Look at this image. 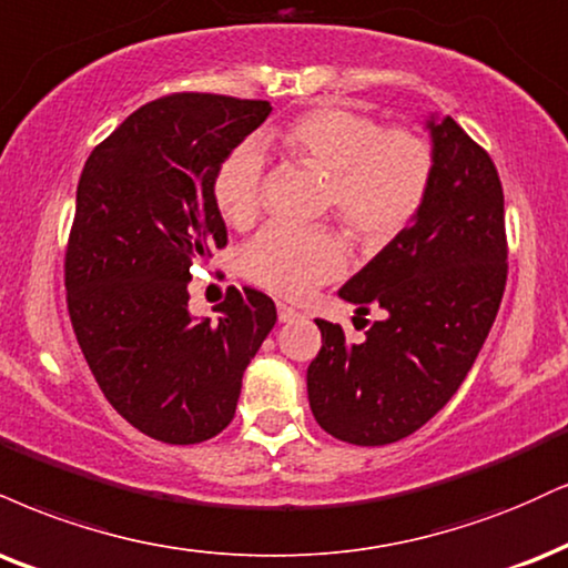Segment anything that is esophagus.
Listing matches in <instances>:
<instances>
[{
	"label": "esophagus",
	"mask_w": 568,
	"mask_h": 568,
	"mask_svg": "<svg viewBox=\"0 0 568 568\" xmlns=\"http://www.w3.org/2000/svg\"><path fill=\"white\" fill-rule=\"evenodd\" d=\"M277 317H280V323H293V320L302 317V314H298V312L293 310V306H288V304H277Z\"/></svg>",
	"instance_id": "1"
}]
</instances>
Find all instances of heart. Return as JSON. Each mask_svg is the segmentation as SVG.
<instances>
[{
  "mask_svg": "<svg viewBox=\"0 0 568 568\" xmlns=\"http://www.w3.org/2000/svg\"><path fill=\"white\" fill-rule=\"evenodd\" d=\"M285 153L327 174L325 203L362 243H384L413 222L428 195L434 155L413 129H381L352 108H312L272 132ZM264 155L251 142L216 169L214 197L235 227L262 206ZM243 270L262 288L302 298L346 270L344 237L331 227L270 224L245 245Z\"/></svg>",
  "mask_w": 568,
  "mask_h": 568,
  "instance_id": "heart-1",
  "label": "heart"
}]
</instances>
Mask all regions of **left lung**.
Returning <instances> with one entry per match:
<instances>
[{
    "instance_id": "1",
    "label": "left lung",
    "mask_w": 568,
    "mask_h": 568,
    "mask_svg": "<svg viewBox=\"0 0 568 568\" xmlns=\"http://www.w3.org/2000/svg\"><path fill=\"white\" fill-rule=\"evenodd\" d=\"M434 174L418 214L338 296L384 310L352 344L341 325L314 320L323 349L306 371L314 420L359 447L418 432L460 388L497 310L508 245L503 184L487 150L449 115L432 113Z\"/></svg>"
}]
</instances>
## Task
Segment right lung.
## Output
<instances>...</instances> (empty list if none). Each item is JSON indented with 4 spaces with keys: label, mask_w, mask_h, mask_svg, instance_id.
Returning <instances> with one entry per match:
<instances>
[{
    "label": "right lung",
    "mask_w": 568,
    "mask_h": 568,
    "mask_svg": "<svg viewBox=\"0 0 568 568\" xmlns=\"http://www.w3.org/2000/svg\"><path fill=\"white\" fill-rule=\"evenodd\" d=\"M272 113L266 100L182 92L134 111L92 150L65 251L73 331L105 399L142 434L197 444L230 426L275 302L232 288L187 310L195 262L227 245L216 169Z\"/></svg>",
    "instance_id": "1"
}]
</instances>
